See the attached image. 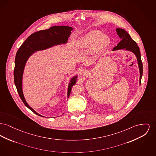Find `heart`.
I'll return each instance as SVG.
<instances>
[{"instance_id":"heart-1","label":"heart","mask_w":156,"mask_h":156,"mask_svg":"<svg viewBox=\"0 0 156 156\" xmlns=\"http://www.w3.org/2000/svg\"><path fill=\"white\" fill-rule=\"evenodd\" d=\"M110 44V39L100 31L93 30L85 34L79 40V45L88 48L93 46L94 52H99L107 49Z\"/></svg>"}]
</instances>
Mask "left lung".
<instances>
[{"label":"left lung","instance_id":"8db88e82","mask_svg":"<svg viewBox=\"0 0 156 156\" xmlns=\"http://www.w3.org/2000/svg\"><path fill=\"white\" fill-rule=\"evenodd\" d=\"M117 34L121 39V41L117 44V45L115 46L112 51H117L119 49H123L125 51H128L133 53H134L137 60L138 65L140 71V85L141 84V77L143 75V64L141 62V54L140 48L137 46V43L132 39V38L129 36V35L124 29L121 28L117 29Z\"/></svg>","mask_w":156,"mask_h":156}]
</instances>
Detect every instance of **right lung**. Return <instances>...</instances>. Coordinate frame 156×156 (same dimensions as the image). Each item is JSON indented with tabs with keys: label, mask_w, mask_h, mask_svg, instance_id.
Masks as SVG:
<instances>
[{
	"label": "right lung",
	"mask_w": 156,
	"mask_h": 156,
	"mask_svg": "<svg viewBox=\"0 0 156 156\" xmlns=\"http://www.w3.org/2000/svg\"><path fill=\"white\" fill-rule=\"evenodd\" d=\"M73 28L67 26H54L48 29L36 32L30 35L17 51L14 69V81L19 97L29 110L37 115L43 117L30 107L25 100L22 90L23 74L29 57L35 52L45 50L52 46L67 43ZM77 75L73 76L68 84L67 97L69 98L73 86L76 83Z\"/></svg>",
	"instance_id": "right-lung-1"
}]
</instances>
